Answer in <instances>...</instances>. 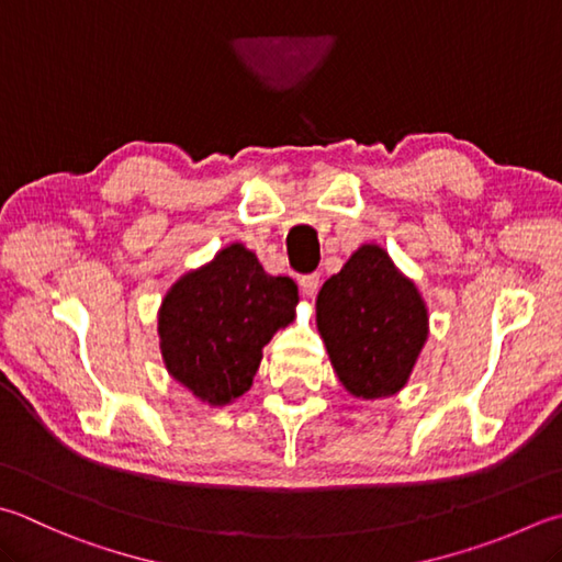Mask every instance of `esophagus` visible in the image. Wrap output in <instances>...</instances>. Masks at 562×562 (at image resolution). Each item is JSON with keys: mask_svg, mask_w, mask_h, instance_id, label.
<instances>
[{"mask_svg": "<svg viewBox=\"0 0 562 562\" xmlns=\"http://www.w3.org/2000/svg\"><path fill=\"white\" fill-rule=\"evenodd\" d=\"M301 291L303 295H308V299H313V295L317 293V289H321V277L317 273H308V277H301Z\"/></svg>", "mask_w": 562, "mask_h": 562, "instance_id": "1", "label": "esophagus"}]
</instances>
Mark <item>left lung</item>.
I'll return each instance as SVG.
<instances>
[{"mask_svg": "<svg viewBox=\"0 0 562 562\" xmlns=\"http://www.w3.org/2000/svg\"><path fill=\"white\" fill-rule=\"evenodd\" d=\"M317 330L349 394L381 398L406 384L428 337V313L389 254L364 245L317 293Z\"/></svg>", "mask_w": 562, "mask_h": 562, "instance_id": "8db88e82", "label": "left lung"}]
</instances>
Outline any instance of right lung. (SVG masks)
Wrapping results in <instances>:
<instances>
[{
  "label": "right lung",
  "mask_w": 562,
  "mask_h": 562,
  "mask_svg": "<svg viewBox=\"0 0 562 562\" xmlns=\"http://www.w3.org/2000/svg\"><path fill=\"white\" fill-rule=\"evenodd\" d=\"M295 303L289 277H269L241 245L222 249L164 299L158 333L168 372L207 404H229L251 386L261 347L293 321Z\"/></svg>",
  "instance_id": "right-lung-1"
}]
</instances>
